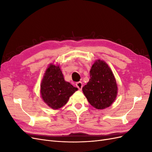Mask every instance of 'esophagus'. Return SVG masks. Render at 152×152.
Returning <instances> with one entry per match:
<instances>
[{
	"mask_svg": "<svg viewBox=\"0 0 152 152\" xmlns=\"http://www.w3.org/2000/svg\"><path fill=\"white\" fill-rule=\"evenodd\" d=\"M76 86L79 90H81L82 88V87H83V85H82V83L81 82H78L76 83Z\"/></svg>",
	"mask_w": 152,
	"mask_h": 152,
	"instance_id": "1",
	"label": "esophagus"
}]
</instances>
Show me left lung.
<instances>
[{
	"label": "left lung",
	"instance_id": "left-lung-1",
	"mask_svg": "<svg viewBox=\"0 0 152 152\" xmlns=\"http://www.w3.org/2000/svg\"><path fill=\"white\" fill-rule=\"evenodd\" d=\"M89 103L97 109L110 107L116 98L117 85L110 67L104 61L98 59L91 67L90 79L82 87Z\"/></svg>",
	"mask_w": 152,
	"mask_h": 152
}]
</instances>
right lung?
Wrapping results in <instances>:
<instances>
[{
	"label": "right lung",
	"instance_id": "add662e5",
	"mask_svg": "<svg viewBox=\"0 0 152 152\" xmlns=\"http://www.w3.org/2000/svg\"><path fill=\"white\" fill-rule=\"evenodd\" d=\"M77 90L65 80L59 66L50 64L40 86L41 96L49 107L55 110L61 108Z\"/></svg>",
	"mask_w": 152,
	"mask_h": 152
}]
</instances>
